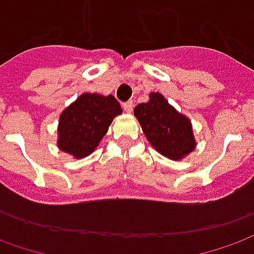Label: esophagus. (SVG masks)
<instances>
[{
    "label": "esophagus",
    "mask_w": 254,
    "mask_h": 254,
    "mask_svg": "<svg viewBox=\"0 0 254 254\" xmlns=\"http://www.w3.org/2000/svg\"><path fill=\"white\" fill-rule=\"evenodd\" d=\"M122 108H124L125 113H132V110H133V103H132V101H127V103L122 104Z\"/></svg>",
    "instance_id": "esophagus-1"
}]
</instances>
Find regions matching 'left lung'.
<instances>
[{
    "instance_id": "8db88e82",
    "label": "left lung",
    "mask_w": 254,
    "mask_h": 254,
    "mask_svg": "<svg viewBox=\"0 0 254 254\" xmlns=\"http://www.w3.org/2000/svg\"><path fill=\"white\" fill-rule=\"evenodd\" d=\"M134 115L151 146L163 156L181 160L194 149L190 121L168 104L160 93H151L150 101L136 105Z\"/></svg>"
}]
</instances>
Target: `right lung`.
<instances>
[{"label":"right lung","instance_id":"1","mask_svg":"<svg viewBox=\"0 0 254 254\" xmlns=\"http://www.w3.org/2000/svg\"><path fill=\"white\" fill-rule=\"evenodd\" d=\"M121 113L122 108L114 96L84 93L61 114L58 147L76 158L89 156Z\"/></svg>","mask_w":254,"mask_h":254}]
</instances>
